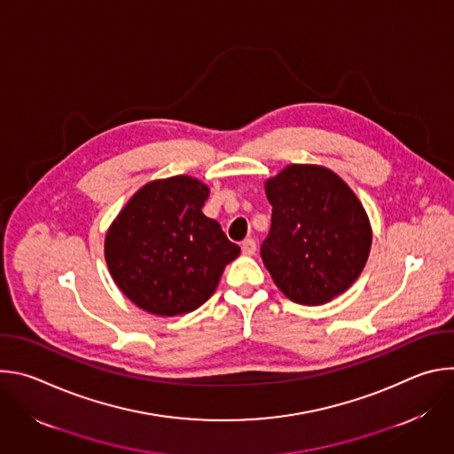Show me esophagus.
Here are the masks:
<instances>
[{"mask_svg": "<svg viewBox=\"0 0 454 454\" xmlns=\"http://www.w3.org/2000/svg\"><path fill=\"white\" fill-rule=\"evenodd\" d=\"M240 249H242V253L244 254H254V251H256V242L253 240V239H246L242 244H240Z\"/></svg>", "mask_w": 454, "mask_h": 454, "instance_id": "obj_1", "label": "esophagus"}]
</instances>
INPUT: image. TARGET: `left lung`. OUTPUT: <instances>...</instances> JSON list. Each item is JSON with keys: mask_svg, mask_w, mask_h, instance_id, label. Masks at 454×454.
Instances as JSON below:
<instances>
[{"mask_svg": "<svg viewBox=\"0 0 454 454\" xmlns=\"http://www.w3.org/2000/svg\"><path fill=\"white\" fill-rule=\"evenodd\" d=\"M273 207L261 254L277 287L301 305L327 303L361 275L372 246L368 215L350 186L317 165H289L266 181Z\"/></svg>", "mask_w": 454, "mask_h": 454, "instance_id": "left-lung-1", "label": "left lung"}]
</instances>
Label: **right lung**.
<instances>
[{
	"instance_id": "1",
	"label": "right lung",
	"mask_w": 454,
	"mask_h": 454,
	"mask_svg": "<svg viewBox=\"0 0 454 454\" xmlns=\"http://www.w3.org/2000/svg\"><path fill=\"white\" fill-rule=\"evenodd\" d=\"M208 193L190 176L156 179L109 226L104 244L109 273L140 309L156 316L196 310L239 256L240 247L201 212Z\"/></svg>"
}]
</instances>
